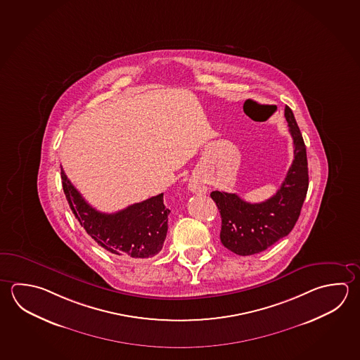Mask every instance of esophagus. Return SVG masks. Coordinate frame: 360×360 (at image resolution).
<instances>
[{
	"label": "esophagus",
	"mask_w": 360,
	"mask_h": 360,
	"mask_svg": "<svg viewBox=\"0 0 360 360\" xmlns=\"http://www.w3.org/2000/svg\"><path fill=\"white\" fill-rule=\"evenodd\" d=\"M188 190L195 194H203L207 191V186L204 185L203 181L199 177H190L189 183H188Z\"/></svg>",
	"instance_id": "obj_1"
}]
</instances>
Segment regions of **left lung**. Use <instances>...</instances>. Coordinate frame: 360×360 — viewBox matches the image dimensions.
Segmentation results:
<instances>
[{
	"label": "left lung",
	"instance_id": "8db88e82",
	"mask_svg": "<svg viewBox=\"0 0 360 360\" xmlns=\"http://www.w3.org/2000/svg\"><path fill=\"white\" fill-rule=\"evenodd\" d=\"M284 117L293 138L295 160L276 194L262 203L251 204L233 193H210L222 218L221 242L237 255H254L268 249L289 235L301 214L308 190L307 152L289 106H285Z\"/></svg>",
	"mask_w": 360,
	"mask_h": 360
}]
</instances>
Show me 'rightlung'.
I'll list each match as a JSON object with an SVG mask.
<instances>
[{"label": "right lung", "instance_id": "obj_1", "mask_svg": "<svg viewBox=\"0 0 360 360\" xmlns=\"http://www.w3.org/2000/svg\"><path fill=\"white\" fill-rule=\"evenodd\" d=\"M60 177L70 208L98 246L114 255L131 259H148L162 250L170 214V210L165 207L164 194L108 214L86 202L62 167Z\"/></svg>", "mask_w": 360, "mask_h": 360}]
</instances>
